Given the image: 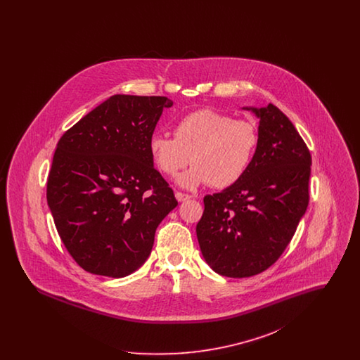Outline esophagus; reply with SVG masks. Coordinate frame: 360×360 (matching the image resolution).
Wrapping results in <instances>:
<instances>
[{
  "mask_svg": "<svg viewBox=\"0 0 360 360\" xmlns=\"http://www.w3.org/2000/svg\"><path fill=\"white\" fill-rule=\"evenodd\" d=\"M175 198H176L179 202H184V201H186V200L190 198V195L185 194V193H181V191H176V193H175Z\"/></svg>",
  "mask_w": 360,
  "mask_h": 360,
  "instance_id": "esophagus-1",
  "label": "esophagus"
}]
</instances>
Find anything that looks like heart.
Masks as SVG:
<instances>
[{
  "label": "heart",
  "instance_id": "obj_1",
  "mask_svg": "<svg viewBox=\"0 0 360 360\" xmlns=\"http://www.w3.org/2000/svg\"><path fill=\"white\" fill-rule=\"evenodd\" d=\"M257 125L252 121L233 120L212 109L188 113L174 127V139L155 134L148 151L156 169L167 176L176 175L190 162V170L178 176L185 188L202 185L225 188L233 186L248 172L257 151Z\"/></svg>",
  "mask_w": 360,
  "mask_h": 360
}]
</instances>
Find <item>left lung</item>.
<instances>
[{
    "instance_id": "left-lung-1",
    "label": "left lung",
    "mask_w": 360,
    "mask_h": 360,
    "mask_svg": "<svg viewBox=\"0 0 360 360\" xmlns=\"http://www.w3.org/2000/svg\"><path fill=\"white\" fill-rule=\"evenodd\" d=\"M243 109L259 119L254 160L238 184L205 195L195 228L206 263L229 278L274 264L309 204L311 156L292 122L273 103Z\"/></svg>"
}]
</instances>
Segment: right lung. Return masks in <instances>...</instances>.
<instances>
[{"instance_id":"add662e5","label":"right lung","mask_w":360,"mask_h":360,"mask_svg":"<svg viewBox=\"0 0 360 360\" xmlns=\"http://www.w3.org/2000/svg\"><path fill=\"white\" fill-rule=\"evenodd\" d=\"M167 97L115 94L60 137L47 202L70 255L87 273L122 278L148 259L178 201L148 141Z\"/></svg>"}]
</instances>
